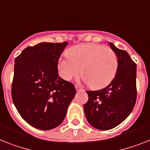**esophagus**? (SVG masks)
<instances>
[{
    "label": "esophagus",
    "instance_id": "obj_1",
    "mask_svg": "<svg viewBox=\"0 0 150 150\" xmlns=\"http://www.w3.org/2000/svg\"><path fill=\"white\" fill-rule=\"evenodd\" d=\"M75 89H76V91H80V90H81V88H79V87L78 86V85H75Z\"/></svg>",
    "mask_w": 150,
    "mask_h": 150
}]
</instances>
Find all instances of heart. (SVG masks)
Masks as SVG:
<instances>
[{"label":"heart","instance_id":"1","mask_svg":"<svg viewBox=\"0 0 150 150\" xmlns=\"http://www.w3.org/2000/svg\"><path fill=\"white\" fill-rule=\"evenodd\" d=\"M69 56L61 58L58 62V71L66 81L81 77L94 89L107 86L115 77L117 71V56L105 46L85 43L73 46L68 51Z\"/></svg>","mask_w":150,"mask_h":150}]
</instances>
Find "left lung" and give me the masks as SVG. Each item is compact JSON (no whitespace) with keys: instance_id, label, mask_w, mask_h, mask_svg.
I'll return each mask as SVG.
<instances>
[{"instance_id":"1","label":"left lung","mask_w":150,"mask_h":150,"mask_svg":"<svg viewBox=\"0 0 150 150\" xmlns=\"http://www.w3.org/2000/svg\"><path fill=\"white\" fill-rule=\"evenodd\" d=\"M110 46L117 56L118 67L114 79L106 88L87 91L88 100L84 104L87 120L100 130L118 126L133 110L137 100V65L127 52Z\"/></svg>"}]
</instances>
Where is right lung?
<instances>
[{"label": "right lung", "mask_w": 150, "mask_h": 150, "mask_svg": "<svg viewBox=\"0 0 150 150\" xmlns=\"http://www.w3.org/2000/svg\"><path fill=\"white\" fill-rule=\"evenodd\" d=\"M67 45L40 42L15 59L12 99L23 119L36 129L61 124L76 94L74 85L58 73V61Z\"/></svg>", "instance_id": "1"}]
</instances>
